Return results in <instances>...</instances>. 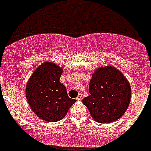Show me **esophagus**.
Wrapping results in <instances>:
<instances>
[{
    "label": "esophagus",
    "instance_id": "1",
    "mask_svg": "<svg viewBox=\"0 0 151 151\" xmlns=\"http://www.w3.org/2000/svg\"><path fill=\"white\" fill-rule=\"evenodd\" d=\"M82 98H83L82 94H81V93H78V97L76 98V99H77L78 101H80V100H81V99H82Z\"/></svg>",
    "mask_w": 151,
    "mask_h": 151
}]
</instances>
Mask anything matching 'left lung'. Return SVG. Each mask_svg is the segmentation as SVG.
<instances>
[{"label":"left lung","instance_id":"left-lung-1","mask_svg":"<svg viewBox=\"0 0 151 151\" xmlns=\"http://www.w3.org/2000/svg\"><path fill=\"white\" fill-rule=\"evenodd\" d=\"M90 95L83 104L99 123L117 121L128 109L131 87L127 78L113 65L100 67L93 73L89 85Z\"/></svg>","mask_w":151,"mask_h":151}]
</instances>
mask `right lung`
<instances>
[{
	"mask_svg": "<svg viewBox=\"0 0 151 151\" xmlns=\"http://www.w3.org/2000/svg\"><path fill=\"white\" fill-rule=\"evenodd\" d=\"M63 69L51 61L41 63L26 84L25 96L31 110L46 122L60 121L76 100L69 98L66 88L60 82Z\"/></svg>",
	"mask_w": 151,
	"mask_h": 151,
	"instance_id": "add662e5",
	"label": "right lung"
}]
</instances>
